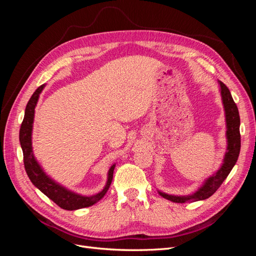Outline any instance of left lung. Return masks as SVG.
I'll return each mask as SVG.
<instances>
[{"instance_id":"8db88e82","label":"left lung","mask_w":256,"mask_h":256,"mask_svg":"<svg viewBox=\"0 0 256 256\" xmlns=\"http://www.w3.org/2000/svg\"><path fill=\"white\" fill-rule=\"evenodd\" d=\"M221 97L226 111V138H228V150L223 159V164L218 170V172L210 176L205 180L204 184L200 187L196 193L192 196H170L166 193L160 192L159 194L166 200H172L174 203H184L187 200H202L212 196L214 193L219 189L224 180L228 176L232 168L236 164L239 152H240V118L238 108L234 102L233 97L230 95V92L228 86L223 82L219 81Z\"/></svg>"}]
</instances>
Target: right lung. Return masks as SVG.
<instances>
[{
    "mask_svg": "<svg viewBox=\"0 0 256 256\" xmlns=\"http://www.w3.org/2000/svg\"><path fill=\"white\" fill-rule=\"evenodd\" d=\"M44 88V84L40 85V86L34 92L32 97L30 98L26 108L24 118H23L20 127L19 140L23 152V162H24L26 174L35 187L40 189L44 196H47L60 208L66 209V210H76V209L90 207L97 203L98 200H102L104 196L106 191L109 190L113 180L115 164H113L109 170V173H108V182L104 189L102 192H99L97 194L92 196H83L69 191L66 188L62 187L58 182L52 180L48 175H46L40 166L38 164V162L36 161L32 150V129L35 106L38 102V97H40Z\"/></svg>",
    "mask_w": 256,
    "mask_h": 256,
    "instance_id": "1",
    "label": "right lung"
}]
</instances>
